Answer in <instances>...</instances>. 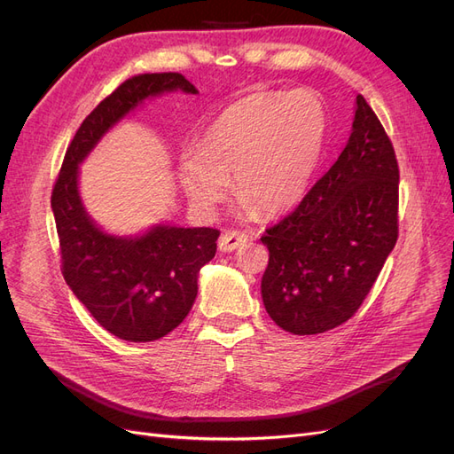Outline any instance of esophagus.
Instances as JSON below:
<instances>
[{"label": "esophagus", "mask_w": 454, "mask_h": 454, "mask_svg": "<svg viewBox=\"0 0 454 454\" xmlns=\"http://www.w3.org/2000/svg\"><path fill=\"white\" fill-rule=\"evenodd\" d=\"M250 240V237L242 231H225L222 237H219V250L222 252H235L240 246Z\"/></svg>", "instance_id": "1"}]
</instances>
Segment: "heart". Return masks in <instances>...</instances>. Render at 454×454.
<instances>
[{
    "mask_svg": "<svg viewBox=\"0 0 454 454\" xmlns=\"http://www.w3.org/2000/svg\"><path fill=\"white\" fill-rule=\"evenodd\" d=\"M327 134L325 107L309 90L257 92L229 106L185 151L177 177L189 202L214 212L229 193L265 215L292 210L318 167Z\"/></svg>",
    "mask_w": 454,
    "mask_h": 454,
    "instance_id": "heart-1",
    "label": "heart"
}]
</instances>
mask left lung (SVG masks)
I'll return each mask as SVG.
<instances>
[{
    "instance_id": "1",
    "label": "left lung",
    "mask_w": 454,
    "mask_h": 454,
    "mask_svg": "<svg viewBox=\"0 0 454 454\" xmlns=\"http://www.w3.org/2000/svg\"><path fill=\"white\" fill-rule=\"evenodd\" d=\"M400 168L392 142L362 94L352 134L318 182L261 237V278L274 324L294 335L329 332L352 318L397 240Z\"/></svg>"
}]
</instances>
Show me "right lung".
Here are the masks:
<instances>
[{
  "instance_id": "1",
  "label": "right lung",
  "mask_w": 454,
  "mask_h": 454,
  "mask_svg": "<svg viewBox=\"0 0 454 454\" xmlns=\"http://www.w3.org/2000/svg\"><path fill=\"white\" fill-rule=\"evenodd\" d=\"M172 90L199 92L176 72L121 83L81 122L51 195L66 284L96 322L130 342L157 340L184 322L195 303L199 270L215 255L219 231L155 225L134 239L107 235L81 202L79 164L136 106Z\"/></svg>"
}]
</instances>
